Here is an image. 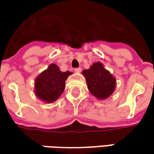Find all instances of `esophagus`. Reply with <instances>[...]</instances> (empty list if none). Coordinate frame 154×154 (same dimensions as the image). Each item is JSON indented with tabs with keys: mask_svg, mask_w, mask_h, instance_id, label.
I'll return each mask as SVG.
<instances>
[{
	"mask_svg": "<svg viewBox=\"0 0 154 154\" xmlns=\"http://www.w3.org/2000/svg\"><path fill=\"white\" fill-rule=\"evenodd\" d=\"M74 71H75L76 73H80V72H81V68H74Z\"/></svg>",
	"mask_w": 154,
	"mask_h": 154,
	"instance_id": "obj_1",
	"label": "esophagus"
}]
</instances>
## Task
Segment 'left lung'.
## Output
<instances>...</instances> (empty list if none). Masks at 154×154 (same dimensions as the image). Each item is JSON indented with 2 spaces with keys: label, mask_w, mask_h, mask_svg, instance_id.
Here are the masks:
<instances>
[{
  "label": "left lung",
  "mask_w": 154,
  "mask_h": 154,
  "mask_svg": "<svg viewBox=\"0 0 154 154\" xmlns=\"http://www.w3.org/2000/svg\"><path fill=\"white\" fill-rule=\"evenodd\" d=\"M82 74L86 78L89 92L98 99L104 100L115 91L116 78L100 62L93 63L89 69L83 70Z\"/></svg>",
  "instance_id": "1"
}]
</instances>
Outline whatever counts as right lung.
<instances>
[{"label":"right lung","mask_w":154,"mask_h":154,"mask_svg":"<svg viewBox=\"0 0 154 154\" xmlns=\"http://www.w3.org/2000/svg\"><path fill=\"white\" fill-rule=\"evenodd\" d=\"M73 73L62 72L55 63H51L47 69L35 79V95L45 103H53L59 98L65 89V81Z\"/></svg>","instance_id":"add662e5"}]
</instances>
